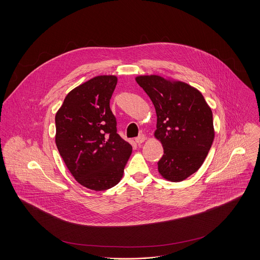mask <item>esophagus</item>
Returning a JSON list of instances; mask_svg holds the SVG:
<instances>
[{"mask_svg":"<svg viewBox=\"0 0 260 260\" xmlns=\"http://www.w3.org/2000/svg\"><path fill=\"white\" fill-rule=\"evenodd\" d=\"M145 136L143 135V134H141V135H139L138 137H136L135 138V142L138 144V145H140V144H142L144 141H145Z\"/></svg>","mask_w":260,"mask_h":260,"instance_id":"34e87169","label":"esophagus"}]
</instances>
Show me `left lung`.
<instances>
[{
	"label": "left lung",
	"instance_id": "obj_1",
	"mask_svg": "<svg viewBox=\"0 0 260 260\" xmlns=\"http://www.w3.org/2000/svg\"><path fill=\"white\" fill-rule=\"evenodd\" d=\"M157 115L155 137L164 154L158 171L172 182L183 181L203 164L214 139L212 111L202 94L180 81L157 75L136 77Z\"/></svg>",
	"mask_w": 260,
	"mask_h": 260
}]
</instances>
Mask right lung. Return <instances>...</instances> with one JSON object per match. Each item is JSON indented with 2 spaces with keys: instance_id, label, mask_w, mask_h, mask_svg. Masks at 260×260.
<instances>
[{
  "instance_id": "add662e5",
  "label": "right lung",
  "mask_w": 260,
  "mask_h": 260,
  "mask_svg": "<svg viewBox=\"0 0 260 260\" xmlns=\"http://www.w3.org/2000/svg\"><path fill=\"white\" fill-rule=\"evenodd\" d=\"M117 77L97 76L76 87L58 110L56 145L81 184L102 191L118 184L132 146L117 133L110 99Z\"/></svg>"
}]
</instances>
